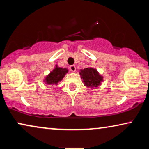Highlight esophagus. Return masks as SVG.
I'll return each mask as SVG.
<instances>
[{
  "label": "esophagus",
  "instance_id": "34e87169",
  "mask_svg": "<svg viewBox=\"0 0 149 149\" xmlns=\"http://www.w3.org/2000/svg\"><path fill=\"white\" fill-rule=\"evenodd\" d=\"M70 70L73 72H75V71H76V66H75L74 65H72V66H70Z\"/></svg>",
  "mask_w": 149,
  "mask_h": 149
}]
</instances>
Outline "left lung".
<instances>
[{
    "instance_id": "left-lung-1",
    "label": "left lung",
    "mask_w": 149,
    "mask_h": 149,
    "mask_svg": "<svg viewBox=\"0 0 149 149\" xmlns=\"http://www.w3.org/2000/svg\"><path fill=\"white\" fill-rule=\"evenodd\" d=\"M84 85L87 87H97L103 81V77L99 74L96 69L85 68L79 72Z\"/></svg>"
}]
</instances>
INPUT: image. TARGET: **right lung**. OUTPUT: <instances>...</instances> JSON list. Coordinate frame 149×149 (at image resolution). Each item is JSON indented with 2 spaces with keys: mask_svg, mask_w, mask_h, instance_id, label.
I'll return each mask as SVG.
<instances>
[{
  "mask_svg": "<svg viewBox=\"0 0 149 149\" xmlns=\"http://www.w3.org/2000/svg\"><path fill=\"white\" fill-rule=\"evenodd\" d=\"M68 69L64 68H60L58 66H56L54 70L49 74L45 79L44 82L48 85H56L60 82L64 78L65 74L68 72Z\"/></svg>",
  "mask_w": 149,
  "mask_h": 149,
  "instance_id": "1",
  "label": "right lung"
}]
</instances>
